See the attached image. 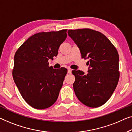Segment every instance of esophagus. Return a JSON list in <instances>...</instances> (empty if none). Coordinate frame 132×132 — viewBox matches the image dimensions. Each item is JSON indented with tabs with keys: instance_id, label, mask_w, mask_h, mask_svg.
<instances>
[{
	"instance_id": "1",
	"label": "esophagus",
	"mask_w": 132,
	"mask_h": 132,
	"mask_svg": "<svg viewBox=\"0 0 132 132\" xmlns=\"http://www.w3.org/2000/svg\"><path fill=\"white\" fill-rule=\"evenodd\" d=\"M68 73H72V69H68Z\"/></svg>"
}]
</instances>
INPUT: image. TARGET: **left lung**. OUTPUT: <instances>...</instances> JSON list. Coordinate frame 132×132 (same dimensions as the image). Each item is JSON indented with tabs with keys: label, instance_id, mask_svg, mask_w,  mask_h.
<instances>
[{
	"label": "left lung",
	"instance_id": "obj_1",
	"mask_svg": "<svg viewBox=\"0 0 132 132\" xmlns=\"http://www.w3.org/2000/svg\"><path fill=\"white\" fill-rule=\"evenodd\" d=\"M68 35L79 48L81 57L89 59L88 73L72 70L74 92L79 101L91 108L109 99L120 77L117 50L102 33L90 29L69 30Z\"/></svg>",
	"mask_w": 132,
	"mask_h": 132
}]
</instances>
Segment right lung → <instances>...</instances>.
Wrapping results in <instances>:
<instances>
[{
    "label": "right lung",
    "instance_id": "obj_1",
    "mask_svg": "<svg viewBox=\"0 0 132 132\" xmlns=\"http://www.w3.org/2000/svg\"><path fill=\"white\" fill-rule=\"evenodd\" d=\"M67 30L36 33L15 54L14 82L24 101L35 109L49 108L58 98L68 70L54 69L49 66L48 60L57 55L59 47L67 37Z\"/></svg>",
    "mask_w": 132,
    "mask_h": 132
}]
</instances>
